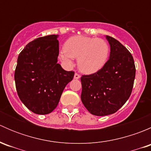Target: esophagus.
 Returning a JSON list of instances; mask_svg holds the SVG:
<instances>
[{"instance_id":"obj_1","label":"esophagus","mask_w":151,"mask_h":151,"mask_svg":"<svg viewBox=\"0 0 151 151\" xmlns=\"http://www.w3.org/2000/svg\"><path fill=\"white\" fill-rule=\"evenodd\" d=\"M74 78L75 79V80H78V79L80 78V74H77V73H75V74H74Z\"/></svg>"}]
</instances>
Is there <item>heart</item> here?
Here are the masks:
<instances>
[{
	"mask_svg": "<svg viewBox=\"0 0 151 151\" xmlns=\"http://www.w3.org/2000/svg\"><path fill=\"white\" fill-rule=\"evenodd\" d=\"M109 55V44L104 39L75 36L65 42L59 58L68 66L72 63L71 59L77 58V66L82 72L93 74L105 66Z\"/></svg>",
	"mask_w": 151,
	"mask_h": 151,
	"instance_id": "1",
	"label": "heart"
}]
</instances>
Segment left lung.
Segmentation results:
<instances>
[{
  "label": "left lung",
  "mask_w": 151,
  "mask_h": 151,
  "mask_svg": "<svg viewBox=\"0 0 151 151\" xmlns=\"http://www.w3.org/2000/svg\"><path fill=\"white\" fill-rule=\"evenodd\" d=\"M109 58L96 73L81 77V100L88 112L96 116L115 113L129 99L135 78L134 61L122 44L106 36Z\"/></svg>",
  "instance_id": "8db88e82"
}]
</instances>
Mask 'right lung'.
<instances>
[{
	"label": "right lung",
	"instance_id": "1",
	"mask_svg": "<svg viewBox=\"0 0 151 151\" xmlns=\"http://www.w3.org/2000/svg\"><path fill=\"white\" fill-rule=\"evenodd\" d=\"M58 35H48L30 42L19 53L14 72L16 89L25 106L38 115L52 112L74 71L58 63Z\"/></svg>",
	"mask_w": 151,
	"mask_h": 151
}]
</instances>
